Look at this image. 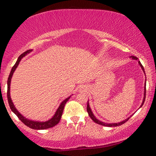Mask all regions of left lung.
Listing matches in <instances>:
<instances>
[{"mask_svg":"<svg viewBox=\"0 0 156 156\" xmlns=\"http://www.w3.org/2000/svg\"><path fill=\"white\" fill-rule=\"evenodd\" d=\"M130 58H132L133 60H138V58L136 56H133V55H131V56L130 57ZM138 63H139V65H140V67L141 69H142L143 72H144V75H145V72H144V67H143V66L141 65V62H139V61H138ZM146 95V79H145V82H144V98H143V101H142V103H141V105H140V107L139 108H141V106H142L143 104H144V101H145V96ZM87 112H88L89 117H91V119H92L93 121L94 122H96L97 124H99V125H103V126H107V127H116V126H119V125H121L122 124H124L125 122H127L128 120V119H130V117H129L128 118H127V119H125V120L122 121V122H114V123H107V122H102L101 120H99L98 119H97L95 117V116L94 115V114H93L92 110H91V108L90 106H89V101L87 102Z\"/></svg>","mask_w":156,"mask_h":156,"instance_id":"obj_1","label":"left lung"}]
</instances>
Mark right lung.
Returning a JSON list of instances; mask_svg holds the SVG:
<instances>
[{
    "label": "right lung",
    "mask_w": 156,
    "mask_h": 156,
    "mask_svg": "<svg viewBox=\"0 0 156 156\" xmlns=\"http://www.w3.org/2000/svg\"><path fill=\"white\" fill-rule=\"evenodd\" d=\"M31 51L32 50H28V51L24 52L23 54L20 55L18 58H17V62H16L15 64L13 66V67L12 68V70H11L10 72L9 76L8 78V80H7V98H8V102H9V104L11 110L15 113L16 115H17V117L20 119V120L22 121L26 125V126L29 127V128H31L32 129H34V130H44V129H48V128H52V127L55 126V125H56L58 122H59L61 117H62V113H63L64 105H65L66 103H67L68 100L70 98L71 96L68 97L67 98H66L65 100H64V101L61 103V104L59 106H58V108H57L56 112H55L54 115H53L51 119H48V121H45V122L34 121V120H31V119H28V118L23 117L22 114H21L17 110V108H15V105H14L13 102H12V98H11V96H10L11 80H12V76H13L14 73H15L16 68H17V66L19 65L21 59H22L23 57L26 56L28 53H31Z\"/></svg>",
    "instance_id": "add662e5"
}]
</instances>
